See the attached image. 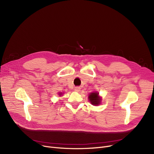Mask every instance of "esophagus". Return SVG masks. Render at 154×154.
Instances as JSON below:
<instances>
[{"label":"esophagus","instance_id":"34e87169","mask_svg":"<svg viewBox=\"0 0 154 154\" xmlns=\"http://www.w3.org/2000/svg\"><path fill=\"white\" fill-rule=\"evenodd\" d=\"M74 90H75V91H76V92H79V91L80 90V88L79 87H75V88H74Z\"/></svg>","mask_w":154,"mask_h":154}]
</instances>
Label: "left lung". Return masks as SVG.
Masks as SVG:
<instances>
[{"label": "left lung", "instance_id": "1", "mask_svg": "<svg viewBox=\"0 0 154 154\" xmlns=\"http://www.w3.org/2000/svg\"><path fill=\"white\" fill-rule=\"evenodd\" d=\"M88 99H89V100L91 101V103L92 105H95V106L99 105L100 102V99L99 97V93H91L89 95V96H88Z\"/></svg>", "mask_w": 154, "mask_h": 154}]
</instances>
